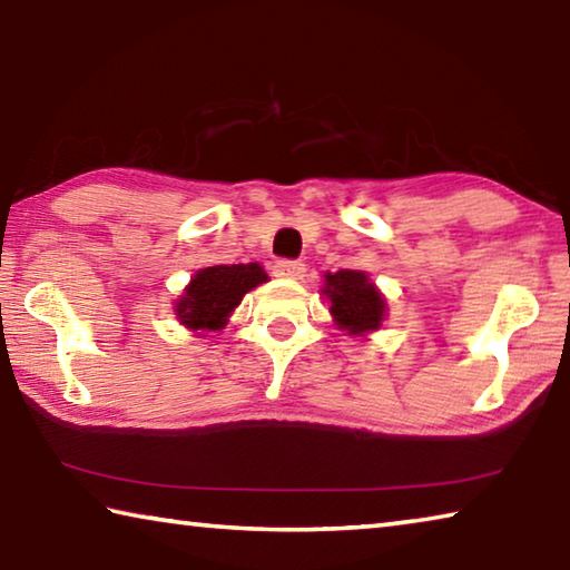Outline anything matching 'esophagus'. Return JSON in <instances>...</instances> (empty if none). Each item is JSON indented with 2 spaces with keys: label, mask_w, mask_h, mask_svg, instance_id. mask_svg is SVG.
Returning <instances> with one entry per match:
<instances>
[{
  "label": "esophagus",
  "mask_w": 570,
  "mask_h": 570,
  "mask_svg": "<svg viewBox=\"0 0 570 570\" xmlns=\"http://www.w3.org/2000/svg\"><path fill=\"white\" fill-rule=\"evenodd\" d=\"M306 266L302 262H276L274 264V274L282 276V278H292V282H298V278H304Z\"/></svg>",
  "instance_id": "esophagus-1"
}]
</instances>
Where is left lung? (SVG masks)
<instances>
[{"instance_id":"obj_1","label":"left lung","mask_w":570,"mask_h":570,"mask_svg":"<svg viewBox=\"0 0 570 570\" xmlns=\"http://www.w3.org/2000/svg\"><path fill=\"white\" fill-rule=\"evenodd\" d=\"M322 294L330 302L334 324L350 336H370L387 320V298L366 272H326Z\"/></svg>"}]
</instances>
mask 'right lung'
Instances as JSON below:
<instances>
[{
    "instance_id": "1",
    "label": "right lung",
    "mask_w": 570,
    "mask_h": 570,
    "mask_svg": "<svg viewBox=\"0 0 570 570\" xmlns=\"http://www.w3.org/2000/svg\"><path fill=\"white\" fill-rule=\"evenodd\" d=\"M268 282L262 264H218L198 268L188 286L176 298V320L193 334L206 336L220 332L228 316L244 302V296L258 284Z\"/></svg>"
}]
</instances>
